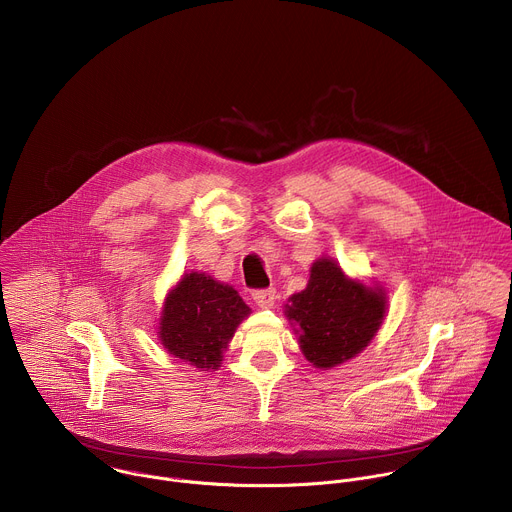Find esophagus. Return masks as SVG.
Here are the masks:
<instances>
[{
  "mask_svg": "<svg viewBox=\"0 0 512 512\" xmlns=\"http://www.w3.org/2000/svg\"><path fill=\"white\" fill-rule=\"evenodd\" d=\"M253 300L259 308H271L273 302L277 300V291L271 289V287L269 289H257V291H253Z\"/></svg>",
  "mask_w": 512,
  "mask_h": 512,
  "instance_id": "1",
  "label": "esophagus"
}]
</instances>
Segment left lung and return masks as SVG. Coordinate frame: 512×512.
<instances>
[{
    "label": "left lung",
    "instance_id": "left-lung-1",
    "mask_svg": "<svg viewBox=\"0 0 512 512\" xmlns=\"http://www.w3.org/2000/svg\"><path fill=\"white\" fill-rule=\"evenodd\" d=\"M287 302L285 316L300 326V348L316 369L338 367L369 346L387 310L381 287L348 279L326 257L312 265L308 287Z\"/></svg>",
    "mask_w": 512,
    "mask_h": 512
}]
</instances>
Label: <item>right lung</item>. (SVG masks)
<instances>
[{
    "mask_svg": "<svg viewBox=\"0 0 512 512\" xmlns=\"http://www.w3.org/2000/svg\"><path fill=\"white\" fill-rule=\"evenodd\" d=\"M249 314L237 289L192 271L168 294L158 336L172 356L210 371L221 367L229 340Z\"/></svg>",
    "mask_w": 512,
    "mask_h": 512,
    "instance_id": "right-lung-1",
    "label": "right lung"
}]
</instances>
